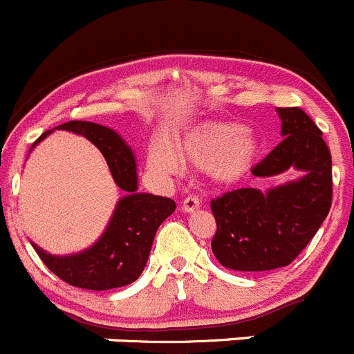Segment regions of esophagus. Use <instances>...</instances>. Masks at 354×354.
I'll return each mask as SVG.
<instances>
[{
    "label": "esophagus",
    "instance_id": "34e87169",
    "mask_svg": "<svg viewBox=\"0 0 354 354\" xmlns=\"http://www.w3.org/2000/svg\"><path fill=\"white\" fill-rule=\"evenodd\" d=\"M180 208H182V212L192 213V212H194V209L199 208V199L194 198V196H187V198H185L184 201H182Z\"/></svg>",
    "mask_w": 354,
    "mask_h": 354
}]
</instances>
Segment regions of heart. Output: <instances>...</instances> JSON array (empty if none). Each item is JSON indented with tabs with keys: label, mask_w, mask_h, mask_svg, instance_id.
Masks as SVG:
<instances>
[{
	"label": "heart",
	"mask_w": 354,
	"mask_h": 354,
	"mask_svg": "<svg viewBox=\"0 0 354 354\" xmlns=\"http://www.w3.org/2000/svg\"><path fill=\"white\" fill-rule=\"evenodd\" d=\"M260 153V141L251 129L230 120H205L189 129L176 145L149 151L148 165L163 176H174L182 165L205 167L212 182L234 184L246 176Z\"/></svg>",
	"instance_id": "obj_1"
}]
</instances>
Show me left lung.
<instances>
[{
  "instance_id": "8db88e82",
  "label": "left lung",
  "mask_w": 354,
  "mask_h": 354,
  "mask_svg": "<svg viewBox=\"0 0 354 354\" xmlns=\"http://www.w3.org/2000/svg\"><path fill=\"white\" fill-rule=\"evenodd\" d=\"M282 142L253 169L268 178L289 169L295 180L260 191L243 187L212 201L220 265L237 272L286 267L313 239L332 205V158L322 131L301 108H277Z\"/></svg>"
}]
</instances>
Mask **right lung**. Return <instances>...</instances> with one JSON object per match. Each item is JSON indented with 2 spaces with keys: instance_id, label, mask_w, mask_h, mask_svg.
Masks as SVG:
<instances>
[{
  "instance_id": "obj_1",
  "label": "right lung",
  "mask_w": 354,
  "mask_h": 354,
  "mask_svg": "<svg viewBox=\"0 0 354 354\" xmlns=\"http://www.w3.org/2000/svg\"><path fill=\"white\" fill-rule=\"evenodd\" d=\"M55 129L84 136L93 142L104 156L115 184L125 196L118 199L100 239L87 250L57 257L32 243L34 250L55 275L75 288L106 291L132 284L145 270L156 230L176 212V201L138 191L134 151L113 129L84 120L66 122ZM53 131L44 132L30 151Z\"/></svg>"
}]
</instances>
